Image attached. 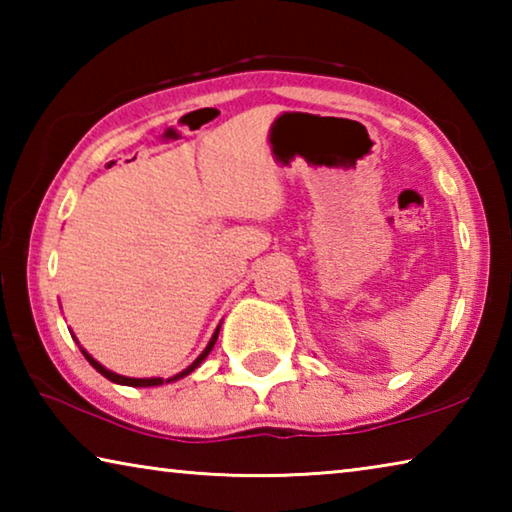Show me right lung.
I'll return each mask as SVG.
<instances>
[{
	"instance_id": "add662e5",
	"label": "right lung",
	"mask_w": 512,
	"mask_h": 512,
	"mask_svg": "<svg viewBox=\"0 0 512 512\" xmlns=\"http://www.w3.org/2000/svg\"><path fill=\"white\" fill-rule=\"evenodd\" d=\"M216 336H219V327H216V332H214V336H212V341L210 343H207V348L203 350V354H201V357H198L194 363H192V366H189L187 370H183V372H180V375H176V377H171V379H167V384H169V381H176V379H180V377H185V375H189V372H192V370H196L198 366H201V361L207 357V354H210V350L214 348V343H216ZM83 354H85V359H88L90 363H92V368L94 370H97V372H101V375L103 377H106V379H110V381H115V384H124V386H160V384H164V379H160V377H155V379H133V377H121V375H117V372H110V370H106V368H103L101 366V363L99 361H94L92 357H90V354L88 352H85L83 350Z\"/></svg>"
}]
</instances>
